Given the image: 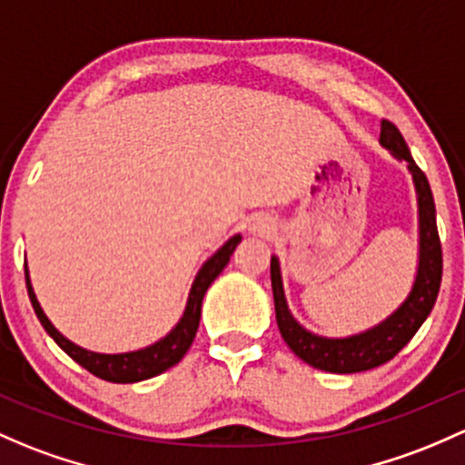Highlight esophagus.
<instances>
[{"label":"esophagus","mask_w":465,"mask_h":465,"mask_svg":"<svg viewBox=\"0 0 465 465\" xmlns=\"http://www.w3.org/2000/svg\"><path fill=\"white\" fill-rule=\"evenodd\" d=\"M249 232L256 233V236H272L273 233V223L267 216H253L249 220Z\"/></svg>","instance_id":"esophagus-1"}]
</instances>
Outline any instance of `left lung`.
<instances>
[{"mask_svg": "<svg viewBox=\"0 0 465 465\" xmlns=\"http://www.w3.org/2000/svg\"><path fill=\"white\" fill-rule=\"evenodd\" d=\"M379 143L390 151L394 160L405 163L414 183L417 193V216H419V253H417V273H414L412 287L403 302L385 316L383 321L359 334L350 336H321L302 327L294 319L290 305H287L285 287H282L281 261L272 256V292L273 307H276V322L281 336L290 350L301 361L322 372L334 374H354L365 370L379 368L399 354L408 345V341L417 334L419 327L432 312L437 301L439 287H441V242L437 232V209L430 192L426 173L417 167L403 135L399 134L392 122H381Z\"/></svg>", "mask_w": 465, "mask_h": 465, "instance_id": "8db88e82", "label": "left lung"}]
</instances>
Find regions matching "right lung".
I'll list each match as a JSON object with an SVG mask.
<instances>
[{
	"label": "right lung",
	"instance_id": "1",
	"mask_svg": "<svg viewBox=\"0 0 465 465\" xmlns=\"http://www.w3.org/2000/svg\"><path fill=\"white\" fill-rule=\"evenodd\" d=\"M241 233H233L223 247L218 249L213 256H209L207 261L203 262L198 273H195L192 290H189L187 305H184L183 316H180L178 322L155 343L146 345V348L131 350V351H115V354H104V351H93L82 348V345L73 343L71 339H66L55 325H53L51 319L44 314L42 305H39L35 290H33L31 276H28V267H24L26 272V287L28 296H31L33 310H35L39 322L46 330V334L60 345L62 350L71 356L75 363H80L82 368L89 370L91 374L100 376V379L111 381V383H138V381L151 379V376L163 374L164 370L173 368L187 350L192 348L195 331H198L200 322V310H203V298L207 294L209 285L220 276V272L227 267L229 258H232L233 249H236L238 242H241Z\"/></svg>",
	"mask_w": 465,
	"mask_h": 465
}]
</instances>
